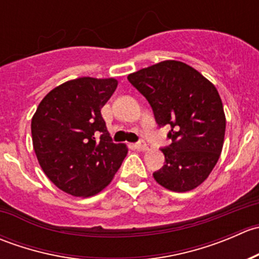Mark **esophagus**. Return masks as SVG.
<instances>
[{"label": "esophagus", "mask_w": 259, "mask_h": 259, "mask_svg": "<svg viewBox=\"0 0 259 259\" xmlns=\"http://www.w3.org/2000/svg\"><path fill=\"white\" fill-rule=\"evenodd\" d=\"M135 149H138V150H145L146 149V143L144 140H139L138 143H135Z\"/></svg>", "instance_id": "obj_1"}]
</instances>
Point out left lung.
I'll return each mask as SVG.
<instances>
[{"instance_id": "left-lung-1", "label": "left lung", "mask_w": 259, "mask_h": 259, "mask_svg": "<svg viewBox=\"0 0 259 259\" xmlns=\"http://www.w3.org/2000/svg\"><path fill=\"white\" fill-rule=\"evenodd\" d=\"M127 80L149 101L156 124L170 127L171 144L161 149L165 164L154 179L171 192L197 188L209 177L224 143L226 115L215 86L176 60L133 72Z\"/></svg>"}]
</instances>
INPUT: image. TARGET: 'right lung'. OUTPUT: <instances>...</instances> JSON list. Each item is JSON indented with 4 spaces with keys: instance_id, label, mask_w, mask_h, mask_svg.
<instances>
[{
    "instance_id": "1",
    "label": "right lung",
    "mask_w": 259,
    "mask_h": 259,
    "mask_svg": "<svg viewBox=\"0 0 259 259\" xmlns=\"http://www.w3.org/2000/svg\"><path fill=\"white\" fill-rule=\"evenodd\" d=\"M116 86L114 77L66 81L52 89L33 114L31 134L38 164L67 194L100 193L126 156V145L111 142L101 116Z\"/></svg>"
}]
</instances>
